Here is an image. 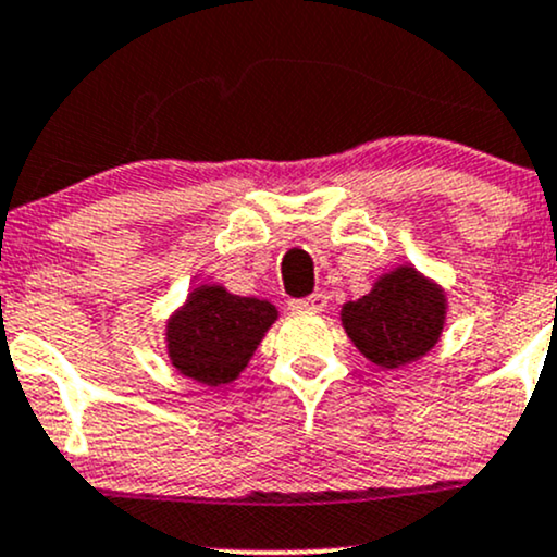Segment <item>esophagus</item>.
Returning a JSON list of instances; mask_svg holds the SVG:
<instances>
[{
  "label": "esophagus",
  "instance_id": "1",
  "mask_svg": "<svg viewBox=\"0 0 557 557\" xmlns=\"http://www.w3.org/2000/svg\"><path fill=\"white\" fill-rule=\"evenodd\" d=\"M327 307V296L325 293H311L309 298H298V301H290V309L293 311H325Z\"/></svg>",
  "mask_w": 557,
  "mask_h": 557
}]
</instances>
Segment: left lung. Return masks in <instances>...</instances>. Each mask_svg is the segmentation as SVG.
Here are the masks:
<instances>
[{
  "label": "left lung",
  "mask_w": 557,
  "mask_h": 557,
  "mask_svg": "<svg viewBox=\"0 0 557 557\" xmlns=\"http://www.w3.org/2000/svg\"><path fill=\"white\" fill-rule=\"evenodd\" d=\"M346 335L377 368H405L442 338L447 293L412 264L381 274L368 296L341 309Z\"/></svg>",
  "instance_id": "8db88e82"
}]
</instances>
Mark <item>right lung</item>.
<instances>
[{
	"instance_id": "add662e5",
	"label": "right lung",
	"mask_w": 557,
	"mask_h": 557,
	"mask_svg": "<svg viewBox=\"0 0 557 557\" xmlns=\"http://www.w3.org/2000/svg\"><path fill=\"white\" fill-rule=\"evenodd\" d=\"M274 320V304L235 296L224 285H198L169 317L166 354L189 381L222 386L248 368Z\"/></svg>"
}]
</instances>
